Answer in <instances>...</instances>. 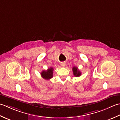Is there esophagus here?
<instances>
[{
    "label": "esophagus",
    "instance_id": "obj_1",
    "mask_svg": "<svg viewBox=\"0 0 120 120\" xmlns=\"http://www.w3.org/2000/svg\"><path fill=\"white\" fill-rule=\"evenodd\" d=\"M60 65L62 66L63 67H64L65 66H66V63H65V62H63V63H61V64H60Z\"/></svg>",
    "mask_w": 120,
    "mask_h": 120
}]
</instances>
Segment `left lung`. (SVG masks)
<instances>
[{
    "label": "left lung",
    "instance_id": "1",
    "mask_svg": "<svg viewBox=\"0 0 120 120\" xmlns=\"http://www.w3.org/2000/svg\"><path fill=\"white\" fill-rule=\"evenodd\" d=\"M72 71L73 73H74V75L75 77H80L81 75V72L76 67H74L72 68Z\"/></svg>",
    "mask_w": 120,
    "mask_h": 120
}]
</instances>
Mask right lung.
I'll list each match as a JSON object with an SVG mask.
<instances>
[{
  "label": "right lung",
  "instance_id": "obj_1",
  "mask_svg": "<svg viewBox=\"0 0 120 120\" xmlns=\"http://www.w3.org/2000/svg\"><path fill=\"white\" fill-rule=\"evenodd\" d=\"M53 68L50 67L48 70H43L41 73V75L42 78L45 80H49L53 77Z\"/></svg>",
  "mask_w": 120,
  "mask_h": 120
}]
</instances>
